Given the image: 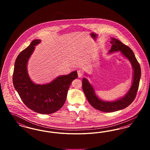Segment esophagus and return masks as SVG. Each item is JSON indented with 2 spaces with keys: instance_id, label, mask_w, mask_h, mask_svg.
Masks as SVG:
<instances>
[{
  "instance_id": "1",
  "label": "esophagus",
  "mask_w": 150,
  "mask_h": 150,
  "mask_svg": "<svg viewBox=\"0 0 150 150\" xmlns=\"http://www.w3.org/2000/svg\"><path fill=\"white\" fill-rule=\"evenodd\" d=\"M78 74L79 78H81L83 75V71L80 70H78Z\"/></svg>"
}]
</instances>
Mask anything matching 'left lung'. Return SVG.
Instances as JSON below:
<instances>
[{
	"label": "left lung",
	"mask_w": 150,
	"mask_h": 150,
	"mask_svg": "<svg viewBox=\"0 0 150 150\" xmlns=\"http://www.w3.org/2000/svg\"><path fill=\"white\" fill-rule=\"evenodd\" d=\"M110 43L112 46L108 53L119 51L132 64L133 70V81L128 92L123 97L116 100L105 101L97 96L93 86L89 83L87 79L84 78L82 80L83 90L89 103L94 108L106 112H111L124 109L132 103L136 98L141 76V67L133 50L127 45L114 38H111Z\"/></svg>",
	"instance_id": "8db88e82"
}]
</instances>
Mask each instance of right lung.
I'll list each match as a JSON object with an SVG mask.
<instances>
[{
  "instance_id": "obj_1",
  "label": "right lung",
  "mask_w": 150,
  "mask_h": 150,
  "mask_svg": "<svg viewBox=\"0 0 150 150\" xmlns=\"http://www.w3.org/2000/svg\"><path fill=\"white\" fill-rule=\"evenodd\" d=\"M39 39L31 42L22 50L14 63L13 83L25 105L37 113L50 114L58 111L64 105L72 81L78 78L77 71L59 76L50 83L36 84L29 77L27 65Z\"/></svg>"
}]
</instances>
